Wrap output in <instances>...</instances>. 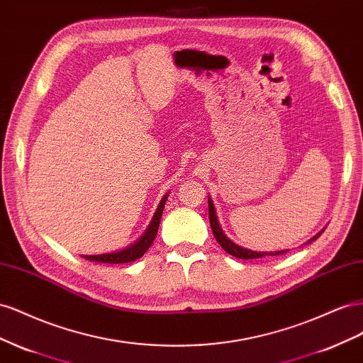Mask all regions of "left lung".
I'll return each mask as SVG.
<instances>
[{
	"label": "left lung",
	"instance_id": "left-lung-1",
	"mask_svg": "<svg viewBox=\"0 0 363 363\" xmlns=\"http://www.w3.org/2000/svg\"><path fill=\"white\" fill-rule=\"evenodd\" d=\"M208 216H210V225H211V230H213V234L216 237V240L219 242V245L223 247V250L231 254L233 257H237V258H242V260H252V258H262V257H266V255H281V254H286L287 251H277V252H255V251H250V250H245V247L239 246L233 243L228 237L223 234V231L220 230L219 226V222H217V217H216V211H214V206H213V202L208 199ZM320 234V233H319ZM318 235H315L312 240H316ZM310 240V242H312Z\"/></svg>",
	"mask_w": 363,
	"mask_h": 363
}]
</instances>
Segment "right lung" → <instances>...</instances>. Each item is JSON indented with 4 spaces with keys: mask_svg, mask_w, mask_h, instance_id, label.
I'll return each instance as SVG.
<instances>
[{
    "mask_svg": "<svg viewBox=\"0 0 363 363\" xmlns=\"http://www.w3.org/2000/svg\"><path fill=\"white\" fill-rule=\"evenodd\" d=\"M165 199H167V196L161 201L160 206L157 213H155L153 219H152V223L150 226L147 228L146 234H144L141 239L135 243L129 246L128 250L124 251H118V252H111V254H101V255H84V258H86V260H91V262H100V263H111V264H120V263H130V262H135L137 258L143 257L144 252H146L150 245L153 243L155 237H157V233H158V226H160V222H161V216H162V210H164V203H165Z\"/></svg>",
    "mask_w": 363,
    "mask_h": 363,
    "instance_id": "add662e5",
    "label": "right lung"
}]
</instances>
